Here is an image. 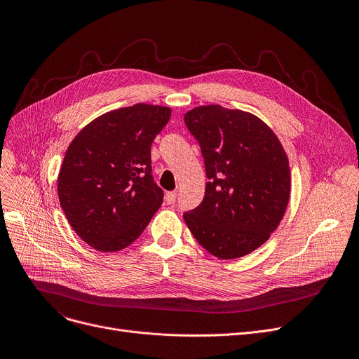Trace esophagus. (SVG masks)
<instances>
[{
    "instance_id": "esophagus-1",
    "label": "esophagus",
    "mask_w": 359,
    "mask_h": 359,
    "mask_svg": "<svg viewBox=\"0 0 359 359\" xmlns=\"http://www.w3.org/2000/svg\"><path fill=\"white\" fill-rule=\"evenodd\" d=\"M176 197H177V191H168L166 193V201L169 204H173L176 201Z\"/></svg>"
}]
</instances>
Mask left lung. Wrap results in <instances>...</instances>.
Returning a JSON list of instances; mask_svg holds the SVG:
<instances>
[{
    "label": "left lung",
    "mask_w": 359,
    "mask_h": 359,
    "mask_svg": "<svg viewBox=\"0 0 359 359\" xmlns=\"http://www.w3.org/2000/svg\"><path fill=\"white\" fill-rule=\"evenodd\" d=\"M198 140L209 182L200 206L183 219L215 257L233 260L263 245L281 223L290 200L287 153L259 116L220 105L184 115Z\"/></svg>",
    "instance_id": "obj_1"
}]
</instances>
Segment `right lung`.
Masks as SVG:
<instances>
[{
  "label": "right lung",
  "instance_id": "add662e5",
  "mask_svg": "<svg viewBox=\"0 0 359 359\" xmlns=\"http://www.w3.org/2000/svg\"><path fill=\"white\" fill-rule=\"evenodd\" d=\"M172 109L136 104L97 116L69 143L58 175L61 208L97 251L132 244L163 201L153 182L150 146Z\"/></svg>",
  "mask_w": 359,
  "mask_h": 359
}]
</instances>
